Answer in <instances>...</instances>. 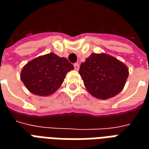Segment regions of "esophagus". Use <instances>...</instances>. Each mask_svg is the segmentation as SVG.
Masks as SVG:
<instances>
[{"label": "esophagus", "instance_id": "obj_1", "mask_svg": "<svg viewBox=\"0 0 149 149\" xmlns=\"http://www.w3.org/2000/svg\"><path fill=\"white\" fill-rule=\"evenodd\" d=\"M74 68H75V70H77V71H78V70H79V68H80V65H79V64H78V63H76V64H74Z\"/></svg>", "mask_w": 149, "mask_h": 149}]
</instances>
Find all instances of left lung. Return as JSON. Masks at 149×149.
Returning a JSON list of instances; mask_svg holds the SVG:
<instances>
[{"instance_id":"obj_1","label":"left lung","mask_w":149,"mask_h":149,"mask_svg":"<svg viewBox=\"0 0 149 149\" xmlns=\"http://www.w3.org/2000/svg\"><path fill=\"white\" fill-rule=\"evenodd\" d=\"M79 73L87 90L98 99H109L123 89L128 76L127 66L112 56L92 54L80 66Z\"/></svg>"}]
</instances>
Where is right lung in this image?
<instances>
[{"label":"right lung","instance_id":"right-lung-1","mask_svg":"<svg viewBox=\"0 0 149 149\" xmlns=\"http://www.w3.org/2000/svg\"><path fill=\"white\" fill-rule=\"evenodd\" d=\"M73 68V65L66 58L49 53L24 65L21 79L32 93L49 96L55 93L63 83L67 72Z\"/></svg>","mask_w":149,"mask_h":149}]
</instances>
